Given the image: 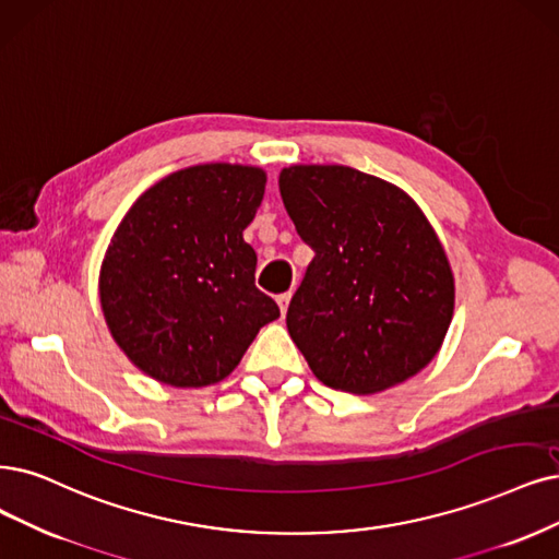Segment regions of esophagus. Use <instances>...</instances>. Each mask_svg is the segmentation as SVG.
I'll list each match as a JSON object with an SVG mask.
<instances>
[{
    "label": "esophagus",
    "instance_id": "esophagus-1",
    "mask_svg": "<svg viewBox=\"0 0 559 559\" xmlns=\"http://www.w3.org/2000/svg\"><path fill=\"white\" fill-rule=\"evenodd\" d=\"M290 299H293V293H283V295H278V306H281V313L285 316L287 313V306H290Z\"/></svg>",
    "mask_w": 559,
    "mask_h": 559
}]
</instances>
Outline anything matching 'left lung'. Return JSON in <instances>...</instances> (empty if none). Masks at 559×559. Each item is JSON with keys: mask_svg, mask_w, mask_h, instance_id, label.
Wrapping results in <instances>:
<instances>
[{"mask_svg": "<svg viewBox=\"0 0 559 559\" xmlns=\"http://www.w3.org/2000/svg\"><path fill=\"white\" fill-rule=\"evenodd\" d=\"M278 189L316 251L285 318L313 376L359 396L417 376L440 353L456 301L421 206L347 165H290Z\"/></svg>", "mask_w": 559, "mask_h": 559, "instance_id": "8db88e82", "label": "left lung"}]
</instances>
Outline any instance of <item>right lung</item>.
<instances>
[{
    "mask_svg": "<svg viewBox=\"0 0 559 559\" xmlns=\"http://www.w3.org/2000/svg\"><path fill=\"white\" fill-rule=\"evenodd\" d=\"M266 173L202 163L150 186L108 243L98 274L103 318L144 376L179 389L225 380L281 311L255 287L243 241Z\"/></svg>",
    "mask_w": 559,
    "mask_h": 559,
    "instance_id": "1",
    "label": "right lung"
}]
</instances>
